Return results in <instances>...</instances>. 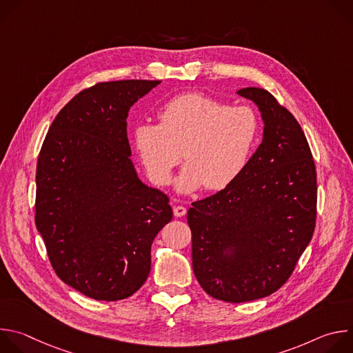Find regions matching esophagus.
Segmentation results:
<instances>
[{"label":"esophagus","instance_id":"34e87169","mask_svg":"<svg viewBox=\"0 0 353 353\" xmlns=\"http://www.w3.org/2000/svg\"><path fill=\"white\" fill-rule=\"evenodd\" d=\"M185 212H187V210H185L184 207H181V205H177V207L173 208V214H174V216H177V218L184 216Z\"/></svg>","mask_w":353,"mask_h":353}]
</instances>
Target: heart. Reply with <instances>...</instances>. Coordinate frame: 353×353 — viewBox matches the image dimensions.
Listing matches in <instances>:
<instances>
[{
	"instance_id": "heart-1",
	"label": "heart",
	"mask_w": 353,
	"mask_h": 353,
	"mask_svg": "<svg viewBox=\"0 0 353 353\" xmlns=\"http://www.w3.org/2000/svg\"><path fill=\"white\" fill-rule=\"evenodd\" d=\"M158 117L159 124L134 127L132 146L157 185H168L184 158L187 165L176 181L181 192L201 185L208 191L230 185L247 168L260 134L259 119L250 108H229L203 93L170 99Z\"/></svg>"
}]
</instances>
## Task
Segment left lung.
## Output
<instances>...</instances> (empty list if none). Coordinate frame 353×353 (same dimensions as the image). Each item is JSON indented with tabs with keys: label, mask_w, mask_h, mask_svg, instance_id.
<instances>
[{
	"label": "left lung",
	"mask_w": 353,
	"mask_h": 353,
	"mask_svg": "<svg viewBox=\"0 0 353 353\" xmlns=\"http://www.w3.org/2000/svg\"><path fill=\"white\" fill-rule=\"evenodd\" d=\"M264 121L263 142L226 188L192 203V271L229 303L270 296L292 275L316 226L317 174L303 130L265 89L243 88Z\"/></svg>",
	"instance_id": "obj_1"
}]
</instances>
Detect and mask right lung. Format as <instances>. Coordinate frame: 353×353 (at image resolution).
<instances>
[{
    "label": "right lung",
    "mask_w": 353,
    "mask_h": 353,
    "mask_svg": "<svg viewBox=\"0 0 353 353\" xmlns=\"http://www.w3.org/2000/svg\"><path fill=\"white\" fill-rule=\"evenodd\" d=\"M161 81L100 82L61 109L36 170L34 222L63 282L94 300L134 294L150 271V245L173 218L169 198L132 165L127 117Z\"/></svg>",
    "instance_id": "right-lung-1"
}]
</instances>
